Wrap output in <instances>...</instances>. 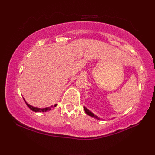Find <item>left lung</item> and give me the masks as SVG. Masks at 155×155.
I'll return each mask as SVG.
<instances>
[{
  "instance_id": "obj_1",
  "label": "left lung",
  "mask_w": 155,
  "mask_h": 155,
  "mask_svg": "<svg viewBox=\"0 0 155 155\" xmlns=\"http://www.w3.org/2000/svg\"><path fill=\"white\" fill-rule=\"evenodd\" d=\"M84 110H85V111L86 114L90 115V116L93 117H94V118H96V119H97V120H100V118H99V117H98V116H96V115H94L92 112H91V111H90V110H88L87 108H86L85 107H84Z\"/></svg>"
}]
</instances>
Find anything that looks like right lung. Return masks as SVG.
<instances>
[{
  "mask_svg": "<svg viewBox=\"0 0 155 155\" xmlns=\"http://www.w3.org/2000/svg\"><path fill=\"white\" fill-rule=\"evenodd\" d=\"M23 99H24V101H25V102L26 103V104H27V105L28 106V108H29L31 110H32L33 111H35V112H46V111H50V110H51L52 108V107H54L57 106V104H54V106L52 105V106L50 107H46V108H44V109L37 108V107H33L32 105H30V104H28L27 103V102H26V101H25L24 98H23Z\"/></svg>",
  "mask_w": 155,
  "mask_h": 155,
  "instance_id": "1",
  "label": "right lung"
}]
</instances>
